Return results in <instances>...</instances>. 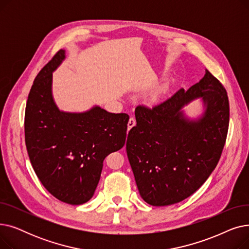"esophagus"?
Listing matches in <instances>:
<instances>
[{
    "instance_id": "34e87169",
    "label": "esophagus",
    "mask_w": 249,
    "mask_h": 249,
    "mask_svg": "<svg viewBox=\"0 0 249 249\" xmlns=\"http://www.w3.org/2000/svg\"><path fill=\"white\" fill-rule=\"evenodd\" d=\"M135 124H136L135 118H134V117H130V119H129V121H128V130L131 129L133 126H135Z\"/></svg>"
}]
</instances>
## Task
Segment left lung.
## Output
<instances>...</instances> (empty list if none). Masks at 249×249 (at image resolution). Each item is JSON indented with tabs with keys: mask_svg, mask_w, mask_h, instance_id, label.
<instances>
[{
	"mask_svg": "<svg viewBox=\"0 0 249 249\" xmlns=\"http://www.w3.org/2000/svg\"><path fill=\"white\" fill-rule=\"evenodd\" d=\"M197 97L206 111L190 122L180 109ZM135 117L126 151L141 198L152 206L187 199L210 177L225 145L229 101L224 86L207 70L188 90L181 88L152 108L139 105Z\"/></svg>",
	"mask_w": 249,
	"mask_h": 249,
	"instance_id": "obj_1",
	"label": "left lung"
}]
</instances>
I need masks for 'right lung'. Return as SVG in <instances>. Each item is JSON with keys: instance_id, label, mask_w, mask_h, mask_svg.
Masks as SVG:
<instances>
[{"instance_id": "add662e5", "label": "right lung", "mask_w": 249, "mask_h": 249, "mask_svg": "<svg viewBox=\"0 0 249 249\" xmlns=\"http://www.w3.org/2000/svg\"><path fill=\"white\" fill-rule=\"evenodd\" d=\"M63 59L60 49L35 77L26 104L25 143L44 188L61 202L81 205L93 197L105 158L124 146L129 116L100 107L60 112L52 99L51 81Z\"/></svg>"}]
</instances>
